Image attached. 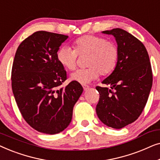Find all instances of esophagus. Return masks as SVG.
<instances>
[{
	"instance_id": "esophagus-1",
	"label": "esophagus",
	"mask_w": 160,
	"mask_h": 160,
	"mask_svg": "<svg viewBox=\"0 0 160 160\" xmlns=\"http://www.w3.org/2000/svg\"><path fill=\"white\" fill-rule=\"evenodd\" d=\"M82 87H83V89H84V90L85 91V90H87V89H89V86L87 84H82Z\"/></svg>"
}]
</instances>
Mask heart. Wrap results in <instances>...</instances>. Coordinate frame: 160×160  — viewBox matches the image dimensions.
Masks as SVG:
<instances>
[{
  "instance_id": "obj_1",
  "label": "heart",
  "mask_w": 160,
  "mask_h": 160,
  "mask_svg": "<svg viewBox=\"0 0 160 160\" xmlns=\"http://www.w3.org/2000/svg\"><path fill=\"white\" fill-rule=\"evenodd\" d=\"M119 49L112 41L102 36L86 35L74 42V49L64 46L57 52L58 62L68 71L76 68L78 57L88 55L87 66L78 69L71 75V81L80 84H88L100 74L108 75L114 71L119 60Z\"/></svg>"
}]
</instances>
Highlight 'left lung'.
Here are the masks:
<instances>
[{
	"mask_svg": "<svg viewBox=\"0 0 160 160\" xmlns=\"http://www.w3.org/2000/svg\"><path fill=\"white\" fill-rule=\"evenodd\" d=\"M103 33L115 37L119 49L117 67L102 84L96 113L108 127L121 129L141 114L152 87V70L147 50L141 41L125 30L115 28Z\"/></svg>",
	"mask_w": 160,
	"mask_h": 160,
	"instance_id": "left-lung-1",
	"label": "left lung"
}]
</instances>
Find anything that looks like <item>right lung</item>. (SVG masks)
Returning a JSON list of instances; mask_svg holds the SVG:
<instances>
[{"instance_id": "1", "label": "right lung", "mask_w": 160, "mask_h": 160, "mask_svg": "<svg viewBox=\"0 0 160 160\" xmlns=\"http://www.w3.org/2000/svg\"><path fill=\"white\" fill-rule=\"evenodd\" d=\"M68 38L35 32L19 44L13 62L12 87L19 111L31 128L46 134H57L69 125L83 92L73 81L62 87L67 74L57 52Z\"/></svg>"}]
</instances>
